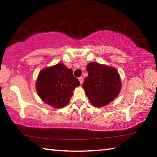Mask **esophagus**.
<instances>
[{"label": "esophagus", "instance_id": "34e87169", "mask_svg": "<svg viewBox=\"0 0 157 157\" xmlns=\"http://www.w3.org/2000/svg\"><path fill=\"white\" fill-rule=\"evenodd\" d=\"M79 83H80V84L82 85V84H83V78H82V77H80V78H79Z\"/></svg>", "mask_w": 157, "mask_h": 157}]
</instances>
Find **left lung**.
Masks as SVG:
<instances>
[{
    "label": "left lung",
    "mask_w": 157,
    "mask_h": 157,
    "mask_svg": "<svg viewBox=\"0 0 157 157\" xmlns=\"http://www.w3.org/2000/svg\"><path fill=\"white\" fill-rule=\"evenodd\" d=\"M88 77L82 87L89 102L96 107H104L118 96L121 89L120 75L116 68L98 62L86 66Z\"/></svg>",
    "instance_id": "obj_1"
}]
</instances>
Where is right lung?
I'll list each match as a JSON object with an SVG mask.
<instances>
[{"label":"right lung","instance_id":"add662e5","mask_svg":"<svg viewBox=\"0 0 157 157\" xmlns=\"http://www.w3.org/2000/svg\"><path fill=\"white\" fill-rule=\"evenodd\" d=\"M79 81L63 63L45 68L39 72L36 89L39 98L52 107L59 109L68 104Z\"/></svg>","mask_w":157,"mask_h":157}]
</instances>
